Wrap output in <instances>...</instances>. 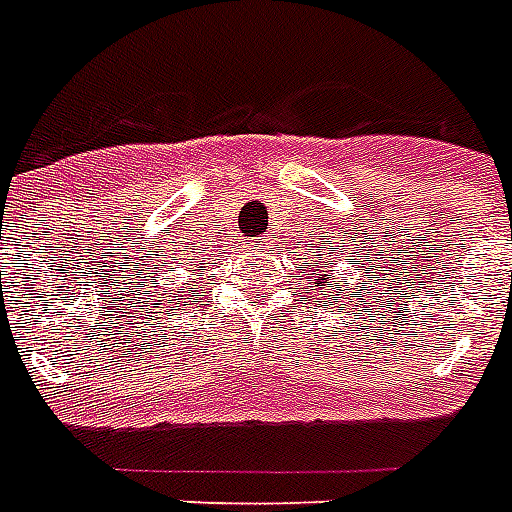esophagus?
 Here are the masks:
<instances>
[{
	"label": "esophagus",
	"mask_w": 512,
	"mask_h": 512,
	"mask_svg": "<svg viewBox=\"0 0 512 512\" xmlns=\"http://www.w3.org/2000/svg\"><path fill=\"white\" fill-rule=\"evenodd\" d=\"M263 247H265V241L260 239V241H255V247H252V249H263Z\"/></svg>",
	"instance_id": "obj_1"
}]
</instances>
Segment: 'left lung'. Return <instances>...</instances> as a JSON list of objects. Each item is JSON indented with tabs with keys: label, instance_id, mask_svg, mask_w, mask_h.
I'll use <instances>...</instances> for the list:
<instances>
[{
	"label": "left lung",
	"instance_id": "8db88e82",
	"mask_svg": "<svg viewBox=\"0 0 512 512\" xmlns=\"http://www.w3.org/2000/svg\"><path fill=\"white\" fill-rule=\"evenodd\" d=\"M335 263H337V260H327V265H324V268H329V265H335ZM361 263H364V260H361ZM313 284H316V287H321V289L327 287V284H329L327 273H319V279L313 281Z\"/></svg>",
	"mask_w": 512,
	"mask_h": 512
}]
</instances>
